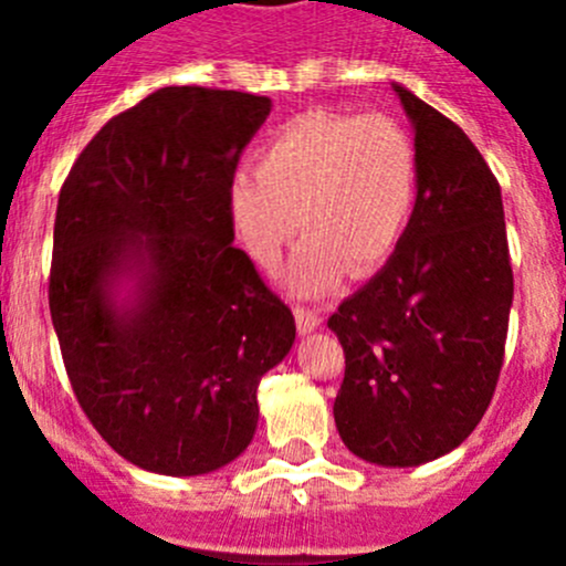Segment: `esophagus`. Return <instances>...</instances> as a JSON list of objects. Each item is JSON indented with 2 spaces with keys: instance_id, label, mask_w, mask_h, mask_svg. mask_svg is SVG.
<instances>
[{
  "instance_id": "obj_1",
  "label": "esophagus",
  "mask_w": 566,
  "mask_h": 566,
  "mask_svg": "<svg viewBox=\"0 0 566 566\" xmlns=\"http://www.w3.org/2000/svg\"><path fill=\"white\" fill-rule=\"evenodd\" d=\"M295 323H298L301 334H312V331L319 328L323 317H319L315 310H304V306H298V310H295Z\"/></svg>"
}]
</instances>
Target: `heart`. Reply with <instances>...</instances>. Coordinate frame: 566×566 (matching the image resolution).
<instances>
[{"label":"heart","mask_w":566,"mask_h":566,"mask_svg":"<svg viewBox=\"0 0 566 566\" xmlns=\"http://www.w3.org/2000/svg\"><path fill=\"white\" fill-rule=\"evenodd\" d=\"M254 172L230 177L232 230L271 271L301 227L287 287L306 298L334 290L347 265L356 276L378 271L402 243L419 199L416 145L386 114H295L260 147Z\"/></svg>","instance_id":"heart-1"}]
</instances>
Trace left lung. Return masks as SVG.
<instances>
[{"label":"left lung","mask_w":566,"mask_h":566,"mask_svg":"<svg viewBox=\"0 0 566 566\" xmlns=\"http://www.w3.org/2000/svg\"><path fill=\"white\" fill-rule=\"evenodd\" d=\"M419 199L402 243L328 319L345 350L334 421L356 458L413 468L458 449L482 421L510 328L501 188L482 153L402 84Z\"/></svg>","instance_id":"1"}]
</instances>
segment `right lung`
Here are the masks:
<instances>
[{"instance_id": "1", "label": "right lung", "mask_w": 566, "mask_h": 566, "mask_svg": "<svg viewBox=\"0 0 566 566\" xmlns=\"http://www.w3.org/2000/svg\"><path fill=\"white\" fill-rule=\"evenodd\" d=\"M265 95L161 87L93 136L62 182L49 306L78 405L128 462L199 476L254 438L256 386L293 312L232 247L227 186Z\"/></svg>"}]
</instances>
